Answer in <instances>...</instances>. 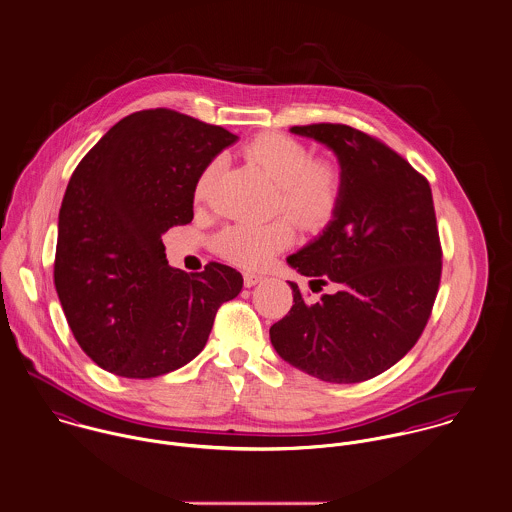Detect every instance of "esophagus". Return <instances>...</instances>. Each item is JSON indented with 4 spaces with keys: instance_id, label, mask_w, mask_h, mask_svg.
Masks as SVG:
<instances>
[{
    "instance_id": "34e87169",
    "label": "esophagus",
    "mask_w": 512,
    "mask_h": 512,
    "mask_svg": "<svg viewBox=\"0 0 512 512\" xmlns=\"http://www.w3.org/2000/svg\"><path fill=\"white\" fill-rule=\"evenodd\" d=\"M258 282H262V276L252 274V272H246V274H244V286H246V288H252V286H256Z\"/></svg>"
}]
</instances>
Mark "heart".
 I'll list each match as a JSON object with an SVG mask.
<instances>
[{"mask_svg": "<svg viewBox=\"0 0 512 512\" xmlns=\"http://www.w3.org/2000/svg\"><path fill=\"white\" fill-rule=\"evenodd\" d=\"M276 185V209L284 211L305 230H323L337 219L345 193V167L331 157H313V149L280 132H264L242 147ZM219 159H213L197 177L195 199L205 201L213 189ZM295 226L286 217L270 222H236L220 230L217 252L246 270L264 268L276 254L292 246Z\"/></svg>", "mask_w": 512, "mask_h": 512, "instance_id": "heart-1", "label": "heart"}]
</instances>
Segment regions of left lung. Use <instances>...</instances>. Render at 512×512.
I'll return each instance as SVG.
<instances>
[{"instance_id":"1","label":"left lung","mask_w":512,"mask_h":512,"mask_svg":"<svg viewBox=\"0 0 512 512\" xmlns=\"http://www.w3.org/2000/svg\"><path fill=\"white\" fill-rule=\"evenodd\" d=\"M331 147L347 173L343 207L323 234L288 258L311 278L307 303L270 327L278 355L327 382L374 378L420 339L441 280V242L428 179L400 153L345 124L293 126Z\"/></svg>"}]
</instances>
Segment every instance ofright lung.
I'll return each instance as SVG.
<instances>
[{"label": "right lung", "mask_w": 512, "mask_h": 512, "mask_svg": "<svg viewBox=\"0 0 512 512\" xmlns=\"http://www.w3.org/2000/svg\"><path fill=\"white\" fill-rule=\"evenodd\" d=\"M236 136L169 108L112 126L76 165L59 211L55 288L80 349L108 372L153 378L193 361L242 276L171 268L161 234L193 220L199 173Z\"/></svg>", "instance_id": "obj_1"}]
</instances>
